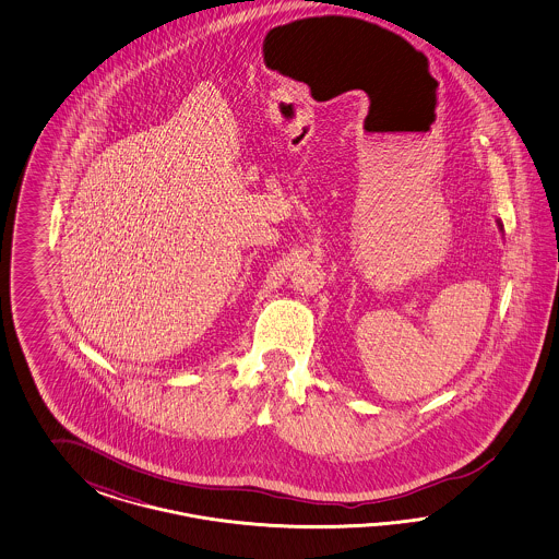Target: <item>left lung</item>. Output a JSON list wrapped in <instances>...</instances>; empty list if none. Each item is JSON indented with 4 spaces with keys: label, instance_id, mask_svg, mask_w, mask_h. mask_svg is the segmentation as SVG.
Instances as JSON below:
<instances>
[{
    "label": "left lung",
    "instance_id": "left-lung-1",
    "mask_svg": "<svg viewBox=\"0 0 559 559\" xmlns=\"http://www.w3.org/2000/svg\"><path fill=\"white\" fill-rule=\"evenodd\" d=\"M498 223V227H500V231H504V225H502V221L498 219L496 221Z\"/></svg>",
    "mask_w": 559,
    "mask_h": 559
}]
</instances>
